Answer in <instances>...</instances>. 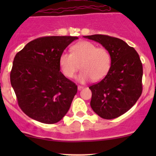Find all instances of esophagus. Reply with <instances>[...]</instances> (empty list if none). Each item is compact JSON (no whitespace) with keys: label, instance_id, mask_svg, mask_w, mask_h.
I'll return each mask as SVG.
<instances>
[{"label":"esophagus","instance_id":"esophagus-1","mask_svg":"<svg viewBox=\"0 0 156 156\" xmlns=\"http://www.w3.org/2000/svg\"><path fill=\"white\" fill-rule=\"evenodd\" d=\"M83 89V87H82V86H78V90H81V89Z\"/></svg>","mask_w":156,"mask_h":156}]
</instances>
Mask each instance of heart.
Here are the masks:
<instances>
[{"label": "heart", "mask_w": 156, "mask_h": 156, "mask_svg": "<svg viewBox=\"0 0 156 156\" xmlns=\"http://www.w3.org/2000/svg\"><path fill=\"white\" fill-rule=\"evenodd\" d=\"M58 64L63 74L73 78L80 68L77 79L80 83L92 80L100 81L106 76L112 67V55L106 48H98L88 41H82L73 46L71 53L60 55Z\"/></svg>", "instance_id": "heart-1"}]
</instances>
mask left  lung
I'll return each instance as SVG.
<instances>
[{"instance_id": "8db88e82", "label": "left lung", "mask_w": 156, "mask_h": 156, "mask_svg": "<svg viewBox=\"0 0 156 156\" xmlns=\"http://www.w3.org/2000/svg\"><path fill=\"white\" fill-rule=\"evenodd\" d=\"M83 37L101 44L112 55V67L101 81L89 87L90 105L98 116L112 119L133 106L142 92V64L138 53L120 39L94 34Z\"/></svg>"}]
</instances>
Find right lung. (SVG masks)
Returning a JSON list of instances; mask_svg holds the SVG:
<instances>
[{
    "instance_id": "1",
    "label": "right lung",
    "mask_w": 156,
    "mask_h": 156,
    "mask_svg": "<svg viewBox=\"0 0 156 156\" xmlns=\"http://www.w3.org/2000/svg\"><path fill=\"white\" fill-rule=\"evenodd\" d=\"M77 39L71 36L39 37L16 54L11 84L20 108L31 119L54 124L67 113L78 87L60 72L58 59Z\"/></svg>"
}]
</instances>
